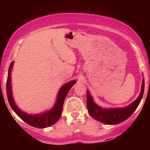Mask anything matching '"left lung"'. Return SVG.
I'll return each mask as SVG.
<instances>
[{
	"mask_svg": "<svg viewBox=\"0 0 150 150\" xmlns=\"http://www.w3.org/2000/svg\"><path fill=\"white\" fill-rule=\"evenodd\" d=\"M144 89V80L139 97L130 104L123 108H103L94 102L93 97L87 91V106L88 113L95 120L108 125H116L122 123L130 117L135 111L142 100Z\"/></svg>",
	"mask_w": 150,
	"mask_h": 150,
	"instance_id": "left-lung-1",
	"label": "left lung"
}]
</instances>
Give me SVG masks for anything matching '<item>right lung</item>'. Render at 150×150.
<instances>
[{
    "label": "right lung",
    "instance_id": "add662e5",
    "mask_svg": "<svg viewBox=\"0 0 150 150\" xmlns=\"http://www.w3.org/2000/svg\"><path fill=\"white\" fill-rule=\"evenodd\" d=\"M13 64H14V62H12L10 63L9 69H8L6 85L7 97H8V101H9L12 109L25 123H27L31 126L35 127V128H45L56 123L59 120L62 114L63 103H64L65 97L73 85L76 82V80L70 81L62 86L58 92L56 103L51 109L45 111V112L37 113V114H29V113L20 110L13 99L11 86V72Z\"/></svg>",
    "mask_w": 150,
    "mask_h": 150
}]
</instances>
